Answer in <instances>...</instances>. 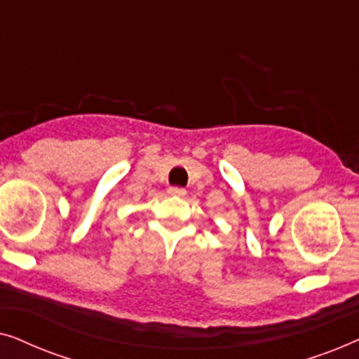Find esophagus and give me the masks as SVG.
I'll return each mask as SVG.
<instances>
[{
	"label": "esophagus",
	"instance_id": "34e87169",
	"mask_svg": "<svg viewBox=\"0 0 359 359\" xmlns=\"http://www.w3.org/2000/svg\"><path fill=\"white\" fill-rule=\"evenodd\" d=\"M168 194H171V196H184L186 189L178 188V186H171V188H168Z\"/></svg>",
	"mask_w": 359,
	"mask_h": 359
}]
</instances>
